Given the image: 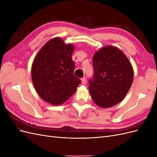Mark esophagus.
Here are the masks:
<instances>
[{
	"mask_svg": "<svg viewBox=\"0 0 157 157\" xmlns=\"http://www.w3.org/2000/svg\"><path fill=\"white\" fill-rule=\"evenodd\" d=\"M81 81H82V84H86V77H84L81 78Z\"/></svg>",
	"mask_w": 157,
	"mask_h": 157,
	"instance_id": "obj_1",
	"label": "esophagus"
}]
</instances>
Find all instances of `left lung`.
Instances as JSON below:
<instances>
[{
	"label": "left lung",
	"mask_w": 157,
	"mask_h": 157,
	"mask_svg": "<svg viewBox=\"0 0 157 157\" xmlns=\"http://www.w3.org/2000/svg\"><path fill=\"white\" fill-rule=\"evenodd\" d=\"M94 74L89 91L94 103L107 108L121 102L132 86L134 71L126 56L113 46H105L93 57Z\"/></svg>",
	"instance_id": "obj_1"
}]
</instances>
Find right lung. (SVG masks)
<instances>
[{
    "instance_id": "add662e5",
    "label": "right lung",
    "mask_w": 157,
    "mask_h": 157,
    "mask_svg": "<svg viewBox=\"0 0 157 157\" xmlns=\"http://www.w3.org/2000/svg\"><path fill=\"white\" fill-rule=\"evenodd\" d=\"M72 44L60 38L47 42L37 54L31 69L32 81L42 99L59 105L73 96L81 80L74 75Z\"/></svg>"
}]
</instances>
